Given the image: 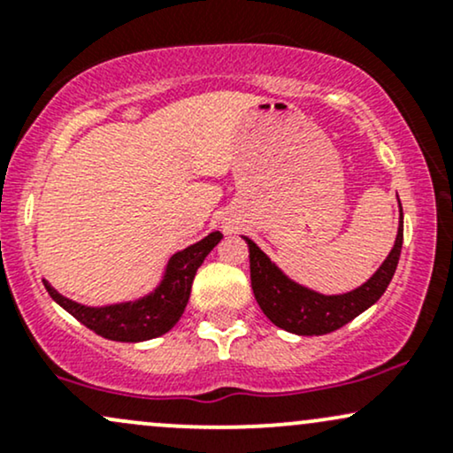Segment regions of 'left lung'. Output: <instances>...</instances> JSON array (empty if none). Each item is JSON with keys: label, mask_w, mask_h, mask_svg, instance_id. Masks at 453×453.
<instances>
[{"label": "left lung", "mask_w": 453, "mask_h": 453, "mask_svg": "<svg viewBox=\"0 0 453 453\" xmlns=\"http://www.w3.org/2000/svg\"><path fill=\"white\" fill-rule=\"evenodd\" d=\"M242 238L249 244L251 288L264 315L274 326L294 332V334L319 336L349 324L368 306L375 304L388 289L389 280L396 273L400 249H403V209H400L396 242H394L386 262L379 266L377 273L366 283L341 296L317 294L313 289L294 283L270 262V257L251 238Z\"/></svg>", "instance_id": "obj_1"}]
</instances>
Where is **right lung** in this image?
I'll return each mask as SVG.
<instances>
[{"label":"right lung","mask_w":453,"mask_h":453,"mask_svg":"<svg viewBox=\"0 0 453 453\" xmlns=\"http://www.w3.org/2000/svg\"><path fill=\"white\" fill-rule=\"evenodd\" d=\"M221 238V232H211L200 242L174 253L155 292L136 303L85 306L64 298L57 289L50 288L49 280L42 279L44 288L57 304L64 306L67 313L76 317L82 326H87L104 339L119 342L149 341L165 334L180 319L187 303H189L191 283H194L197 268L202 266L204 257L217 247Z\"/></svg>","instance_id":"add662e5"}]
</instances>
